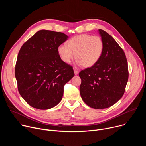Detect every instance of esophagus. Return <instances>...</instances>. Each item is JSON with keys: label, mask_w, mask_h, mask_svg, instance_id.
Returning <instances> with one entry per match:
<instances>
[{"label": "esophagus", "mask_w": 146, "mask_h": 146, "mask_svg": "<svg viewBox=\"0 0 146 146\" xmlns=\"http://www.w3.org/2000/svg\"><path fill=\"white\" fill-rule=\"evenodd\" d=\"M73 70H74V74H76V75H77L78 74V73H79V72H78V70L76 69V68H74L73 69Z\"/></svg>", "instance_id": "obj_1"}]
</instances>
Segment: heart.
Listing matches in <instances>:
<instances>
[{
	"instance_id": "heart-1",
	"label": "heart",
	"mask_w": 146,
	"mask_h": 146,
	"mask_svg": "<svg viewBox=\"0 0 146 146\" xmlns=\"http://www.w3.org/2000/svg\"><path fill=\"white\" fill-rule=\"evenodd\" d=\"M104 50L102 38L98 36L81 34L72 37L67 41V46L61 44L57 51L62 60L65 63L75 58L77 64L90 68L96 64L101 58Z\"/></svg>"
}]
</instances>
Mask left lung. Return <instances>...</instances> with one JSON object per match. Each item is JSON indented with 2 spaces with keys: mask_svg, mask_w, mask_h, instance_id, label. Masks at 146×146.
<instances>
[{
  "mask_svg": "<svg viewBox=\"0 0 146 146\" xmlns=\"http://www.w3.org/2000/svg\"><path fill=\"white\" fill-rule=\"evenodd\" d=\"M104 43L102 56L96 64L81 70V96L88 106L95 109L111 106L123 96L128 80L125 54L106 32L99 29Z\"/></svg>",
  "mask_w": 146,
  "mask_h": 146,
  "instance_id": "obj_1",
  "label": "left lung"
}]
</instances>
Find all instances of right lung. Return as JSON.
Listing matches in <instances>:
<instances>
[{
    "mask_svg": "<svg viewBox=\"0 0 146 146\" xmlns=\"http://www.w3.org/2000/svg\"><path fill=\"white\" fill-rule=\"evenodd\" d=\"M68 38L62 32L40 30L21 48L15 76L19 94L32 107L47 110L57 105L64 86L74 76L57 51Z\"/></svg>",
    "mask_w": 146,
    "mask_h": 146,
    "instance_id": "add662e5",
    "label": "right lung"
}]
</instances>
